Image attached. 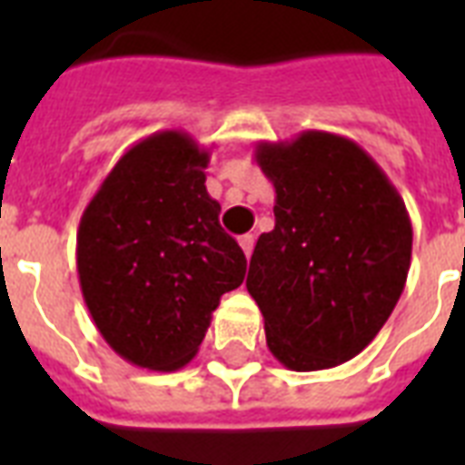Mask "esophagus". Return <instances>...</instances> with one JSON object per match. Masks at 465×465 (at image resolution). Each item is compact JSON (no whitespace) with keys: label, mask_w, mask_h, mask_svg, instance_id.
<instances>
[{"label":"esophagus","mask_w":465,"mask_h":465,"mask_svg":"<svg viewBox=\"0 0 465 465\" xmlns=\"http://www.w3.org/2000/svg\"><path fill=\"white\" fill-rule=\"evenodd\" d=\"M253 236H251V233H246V236H241L239 239V246H241V251H243V253H246V258H251V253H253Z\"/></svg>","instance_id":"34e87169"}]
</instances>
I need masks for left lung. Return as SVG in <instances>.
<instances>
[{
  "mask_svg": "<svg viewBox=\"0 0 465 465\" xmlns=\"http://www.w3.org/2000/svg\"><path fill=\"white\" fill-rule=\"evenodd\" d=\"M255 161L275 185V229L255 243L246 287L270 352L292 371L338 367L376 338L403 294L412 253L403 197L340 134L261 142Z\"/></svg>",
  "mask_w": 465,
  "mask_h": 465,
  "instance_id": "8db88e82",
  "label": "left lung"
}]
</instances>
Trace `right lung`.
<instances>
[{
    "mask_svg": "<svg viewBox=\"0 0 465 465\" xmlns=\"http://www.w3.org/2000/svg\"><path fill=\"white\" fill-rule=\"evenodd\" d=\"M210 152L188 133L140 140L105 175L76 232V272L98 332L134 367L195 357L212 311L246 275L204 188Z\"/></svg>",
    "mask_w": 465,
    "mask_h": 465,
    "instance_id": "add662e5",
    "label": "right lung"
}]
</instances>
